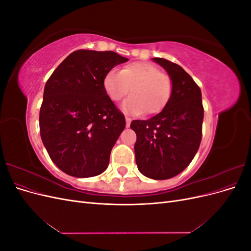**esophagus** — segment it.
I'll return each instance as SVG.
<instances>
[{"mask_svg":"<svg viewBox=\"0 0 251 251\" xmlns=\"http://www.w3.org/2000/svg\"><path fill=\"white\" fill-rule=\"evenodd\" d=\"M131 121H132V118L128 117V116H126V126L128 127L131 125Z\"/></svg>","mask_w":251,"mask_h":251,"instance_id":"esophagus-1","label":"esophagus"}]
</instances>
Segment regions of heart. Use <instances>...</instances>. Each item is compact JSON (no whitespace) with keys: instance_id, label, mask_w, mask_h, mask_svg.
<instances>
[{"instance_id":"heart-1","label":"heart","mask_w":251,"mask_h":251,"mask_svg":"<svg viewBox=\"0 0 251 251\" xmlns=\"http://www.w3.org/2000/svg\"><path fill=\"white\" fill-rule=\"evenodd\" d=\"M103 88L112 100L119 101L127 95L131 97L123 103V110L133 115L144 112L153 115L161 112L169 103L173 82L166 73L153 64L135 62L116 70L109 71L103 78Z\"/></svg>"}]
</instances>
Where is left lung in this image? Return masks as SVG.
<instances>
[{"label": "left lung", "mask_w": 251, "mask_h": 251, "mask_svg": "<svg viewBox=\"0 0 251 251\" xmlns=\"http://www.w3.org/2000/svg\"><path fill=\"white\" fill-rule=\"evenodd\" d=\"M168 71L173 92L166 107L148 120H133L138 170L156 180L175 177L191 163L202 139L204 109L199 86L183 68L160 57L153 58Z\"/></svg>", "instance_id": "left-lung-1"}]
</instances>
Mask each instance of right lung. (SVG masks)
Listing matches in <instances>:
<instances>
[{
  "mask_svg": "<svg viewBox=\"0 0 251 251\" xmlns=\"http://www.w3.org/2000/svg\"><path fill=\"white\" fill-rule=\"evenodd\" d=\"M126 57L113 51L77 50L45 85L40 133L51 160L77 178L107 170L126 119L103 88V78Z\"/></svg>",
  "mask_w": 251,
  "mask_h": 251,
  "instance_id": "1",
  "label": "right lung"
}]
</instances>
